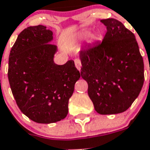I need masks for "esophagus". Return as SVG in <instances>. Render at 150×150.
<instances>
[{
    "label": "esophagus",
    "mask_w": 150,
    "mask_h": 150,
    "mask_svg": "<svg viewBox=\"0 0 150 150\" xmlns=\"http://www.w3.org/2000/svg\"><path fill=\"white\" fill-rule=\"evenodd\" d=\"M74 63H75V65H76V68L80 71V69H81V61L79 60V59H74Z\"/></svg>",
    "instance_id": "obj_1"
}]
</instances>
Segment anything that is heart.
Returning <instances> with one entry per match:
<instances>
[{
  "label": "heart",
  "mask_w": 150,
  "mask_h": 150,
  "mask_svg": "<svg viewBox=\"0 0 150 150\" xmlns=\"http://www.w3.org/2000/svg\"><path fill=\"white\" fill-rule=\"evenodd\" d=\"M89 35V32H88V31H84V32L81 33V38H86V37H87V36ZM98 35H95L92 37V40H98Z\"/></svg>",
  "instance_id": "obj_1"
}]
</instances>
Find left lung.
<instances>
[{"label": "left lung", "mask_w": 150, "mask_h": 150, "mask_svg": "<svg viewBox=\"0 0 150 150\" xmlns=\"http://www.w3.org/2000/svg\"><path fill=\"white\" fill-rule=\"evenodd\" d=\"M107 26L101 43L80 51L81 76L100 114L120 113L131 107L144 82L143 57L133 33L115 18L100 20Z\"/></svg>", "instance_id": "obj_1"}]
</instances>
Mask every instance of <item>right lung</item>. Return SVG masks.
Wrapping results in <instances>:
<instances>
[{"label": "right lung", "instance_id": "obj_1", "mask_svg": "<svg viewBox=\"0 0 150 150\" xmlns=\"http://www.w3.org/2000/svg\"><path fill=\"white\" fill-rule=\"evenodd\" d=\"M52 30L43 25L24 29L12 47L8 79L20 110L38 123L56 122L66 117L68 100L80 77L74 62L54 63Z\"/></svg>", "mask_w": 150, "mask_h": 150}]
</instances>
